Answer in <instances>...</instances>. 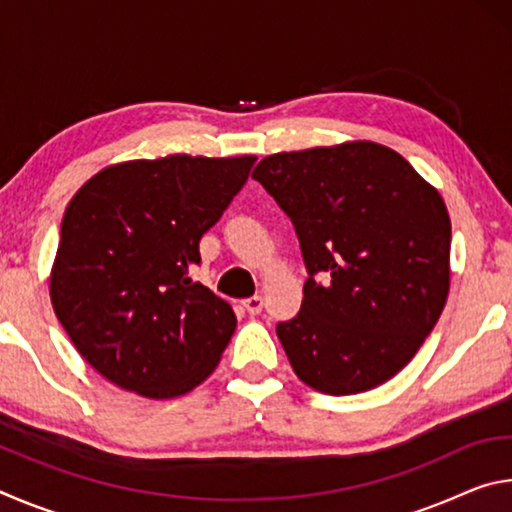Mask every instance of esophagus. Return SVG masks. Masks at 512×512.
I'll return each mask as SVG.
<instances>
[{"instance_id": "34e87169", "label": "esophagus", "mask_w": 512, "mask_h": 512, "mask_svg": "<svg viewBox=\"0 0 512 512\" xmlns=\"http://www.w3.org/2000/svg\"><path fill=\"white\" fill-rule=\"evenodd\" d=\"M241 305H244V309L248 311L250 316H257V314H262V309H264V298L262 296L246 298L244 302H241Z\"/></svg>"}]
</instances>
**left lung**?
Wrapping results in <instances>:
<instances>
[{"instance_id":"8db88e82","label":"left lung","mask_w":512,"mask_h":512,"mask_svg":"<svg viewBox=\"0 0 512 512\" xmlns=\"http://www.w3.org/2000/svg\"><path fill=\"white\" fill-rule=\"evenodd\" d=\"M253 178L291 219L309 275L300 311L275 327L291 368L327 395L384 384L443 314V198L375 142L268 155Z\"/></svg>"}]
</instances>
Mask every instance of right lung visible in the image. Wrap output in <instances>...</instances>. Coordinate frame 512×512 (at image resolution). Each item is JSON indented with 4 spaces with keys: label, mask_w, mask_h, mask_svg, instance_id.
Instances as JSON below:
<instances>
[{
    "label": "right lung",
    "mask_w": 512,
    "mask_h": 512,
    "mask_svg": "<svg viewBox=\"0 0 512 512\" xmlns=\"http://www.w3.org/2000/svg\"><path fill=\"white\" fill-rule=\"evenodd\" d=\"M255 155H169L103 169L67 205L51 305L74 348L124 391L167 400L219 363L237 318L194 282L198 241L228 210Z\"/></svg>",
    "instance_id": "1"
}]
</instances>
